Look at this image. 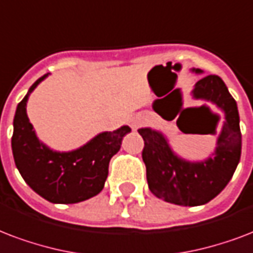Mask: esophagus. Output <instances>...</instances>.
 <instances>
[{"label":"esophagus","instance_id":"34e87169","mask_svg":"<svg viewBox=\"0 0 253 253\" xmlns=\"http://www.w3.org/2000/svg\"><path fill=\"white\" fill-rule=\"evenodd\" d=\"M143 125V119L139 118V117H136V118L132 119V122H131V126H132V128L134 130H136V128H139L140 126Z\"/></svg>","mask_w":253,"mask_h":253}]
</instances>
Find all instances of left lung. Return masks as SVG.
Masks as SVG:
<instances>
[{
	"label": "left lung",
	"mask_w": 253,
	"mask_h": 253,
	"mask_svg": "<svg viewBox=\"0 0 253 253\" xmlns=\"http://www.w3.org/2000/svg\"><path fill=\"white\" fill-rule=\"evenodd\" d=\"M192 71L196 74L202 73L199 69H192ZM192 96L211 102L224 113L216 148L206 161L190 162L178 157L161 131L144 127L138 132L144 140L142 158L150 191L169 203L195 207L219 195L231 180L242 155V132L236 101L220 77L207 75L198 81ZM175 117H165V119L172 121ZM179 119L176 125L182 130Z\"/></svg>",
	"instance_id": "8db88e82"
}]
</instances>
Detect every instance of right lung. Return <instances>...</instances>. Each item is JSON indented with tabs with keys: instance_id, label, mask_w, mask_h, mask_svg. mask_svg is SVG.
Returning <instances> with one entry per match:
<instances>
[{
	"instance_id": "right-lung-1",
	"label": "right lung",
	"mask_w": 253,
	"mask_h": 253,
	"mask_svg": "<svg viewBox=\"0 0 253 253\" xmlns=\"http://www.w3.org/2000/svg\"><path fill=\"white\" fill-rule=\"evenodd\" d=\"M47 75L37 80L17 106L11 136L13 157L21 176L43 199L57 204L80 203L103 190L110 159L119 151L123 136L131 128L122 126L101 132L73 151L49 148L37 138L26 114L29 95Z\"/></svg>"
}]
</instances>
